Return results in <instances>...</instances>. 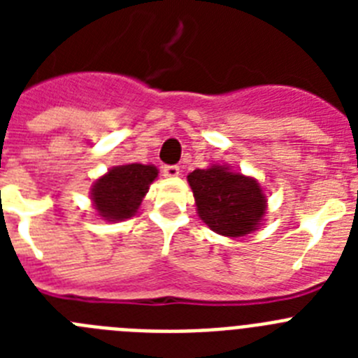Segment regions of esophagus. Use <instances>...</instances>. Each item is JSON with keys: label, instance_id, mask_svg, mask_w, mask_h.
I'll return each instance as SVG.
<instances>
[{"label": "esophagus", "instance_id": "34e87169", "mask_svg": "<svg viewBox=\"0 0 358 358\" xmlns=\"http://www.w3.org/2000/svg\"><path fill=\"white\" fill-rule=\"evenodd\" d=\"M163 173L164 177H177L179 176V166L177 164H166V166H163Z\"/></svg>", "mask_w": 358, "mask_h": 358}]
</instances>
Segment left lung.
<instances>
[{
	"instance_id": "obj_1",
	"label": "left lung",
	"mask_w": 358,
	"mask_h": 358,
	"mask_svg": "<svg viewBox=\"0 0 358 358\" xmlns=\"http://www.w3.org/2000/svg\"><path fill=\"white\" fill-rule=\"evenodd\" d=\"M201 220L222 236H245L260 227L267 199L255 177L211 164L188 176Z\"/></svg>"
}]
</instances>
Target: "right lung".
<instances>
[{
	"mask_svg": "<svg viewBox=\"0 0 358 358\" xmlns=\"http://www.w3.org/2000/svg\"><path fill=\"white\" fill-rule=\"evenodd\" d=\"M157 173L159 172L154 164L131 163L113 166L91 186L94 210L109 222L134 217Z\"/></svg>",
	"mask_w": 358,
	"mask_h": 358,
	"instance_id": "right-lung-1",
	"label": "right lung"
}]
</instances>
